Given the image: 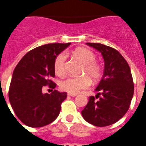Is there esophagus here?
Returning <instances> with one entry per match:
<instances>
[{
	"label": "esophagus",
	"instance_id": "34e87169",
	"mask_svg": "<svg viewBox=\"0 0 146 146\" xmlns=\"http://www.w3.org/2000/svg\"><path fill=\"white\" fill-rule=\"evenodd\" d=\"M67 96H71V97H75V96H76V94L68 93V94H67Z\"/></svg>",
	"mask_w": 146,
	"mask_h": 146
}]
</instances>
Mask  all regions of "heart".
Segmentation results:
<instances>
[{
    "mask_svg": "<svg viewBox=\"0 0 146 146\" xmlns=\"http://www.w3.org/2000/svg\"><path fill=\"white\" fill-rule=\"evenodd\" d=\"M73 54L83 64L81 76L79 77H68L61 81L60 86L62 90L70 94H76L81 90L87 89L93 82H98L102 76V68L96 60V54L85 48H78L73 51ZM66 56L64 53L57 55L54 63V69L57 76L66 74Z\"/></svg>",
    "mask_w": 146,
    "mask_h": 146,
    "instance_id": "heart-1",
    "label": "heart"
}]
</instances>
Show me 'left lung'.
I'll list each match as a JSON object with an SVG mask.
<instances>
[{"mask_svg":"<svg viewBox=\"0 0 146 146\" xmlns=\"http://www.w3.org/2000/svg\"><path fill=\"white\" fill-rule=\"evenodd\" d=\"M101 52L104 58V74L96 89L98 93L89 97L82 115L96 127L117 122L127 113L134 93L129 64L118 50L99 43H86Z\"/></svg>","mask_w":146,"mask_h":146,"instance_id":"left-lung-1","label":"left lung"}]
</instances>
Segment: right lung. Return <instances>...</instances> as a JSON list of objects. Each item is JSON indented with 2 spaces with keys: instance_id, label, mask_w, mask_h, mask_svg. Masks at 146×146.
Instances as JSON below:
<instances>
[{
  "instance_id": "obj_1",
  "label": "right lung",
  "mask_w": 146,
  "mask_h": 146,
  "mask_svg": "<svg viewBox=\"0 0 146 146\" xmlns=\"http://www.w3.org/2000/svg\"><path fill=\"white\" fill-rule=\"evenodd\" d=\"M70 44L54 43L37 47L24 55L15 67L9 100L17 117L26 126L44 127L59 115L67 95L53 90L56 83L51 78L55 76V58ZM46 85L52 89L50 94L42 93V88Z\"/></svg>"
}]
</instances>
